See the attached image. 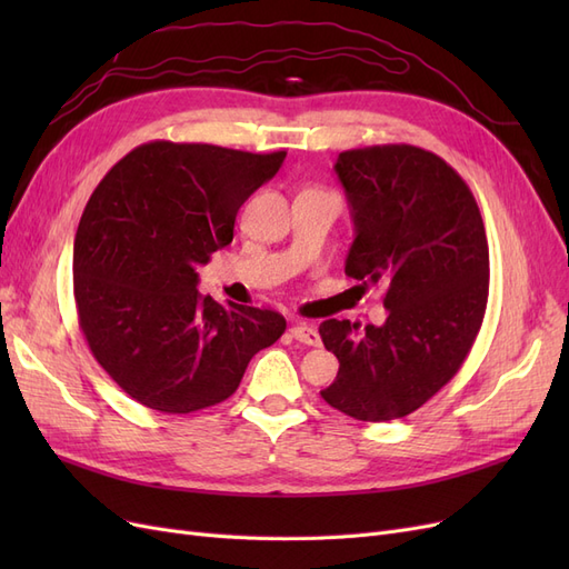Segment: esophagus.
<instances>
[{"label": "esophagus", "instance_id": "obj_1", "mask_svg": "<svg viewBox=\"0 0 569 569\" xmlns=\"http://www.w3.org/2000/svg\"><path fill=\"white\" fill-rule=\"evenodd\" d=\"M289 335L295 337L297 341H301V343H308V347H318V343H320V335H318L316 327L306 325V322H297V325L289 330Z\"/></svg>", "mask_w": 569, "mask_h": 569}]
</instances>
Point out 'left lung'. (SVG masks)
I'll return each mask as SVG.
<instances>
[{
	"mask_svg": "<svg viewBox=\"0 0 569 569\" xmlns=\"http://www.w3.org/2000/svg\"><path fill=\"white\" fill-rule=\"evenodd\" d=\"M335 173L356 237L347 274L387 284L385 325L325 320L339 360L320 391L363 422L406 418L468 358L489 299V244L470 187L437 153L410 144L341 151Z\"/></svg>",
	"mask_w": 569,
	"mask_h": 569,
	"instance_id": "left-lung-1",
	"label": "left lung"
}]
</instances>
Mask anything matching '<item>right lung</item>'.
<instances>
[{
  "label": "right lung",
  "instance_id": "add662e5",
  "mask_svg": "<svg viewBox=\"0 0 569 569\" xmlns=\"http://www.w3.org/2000/svg\"><path fill=\"white\" fill-rule=\"evenodd\" d=\"M284 157L159 140L97 184L73 244L78 320L97 363L137 403L184 416L226 401L287 330L280 313L197 289V268L232 242L237 211Z\"/></svg>",
  "mask_w": 569,
  "mask_h": 569
}]
</instances>
